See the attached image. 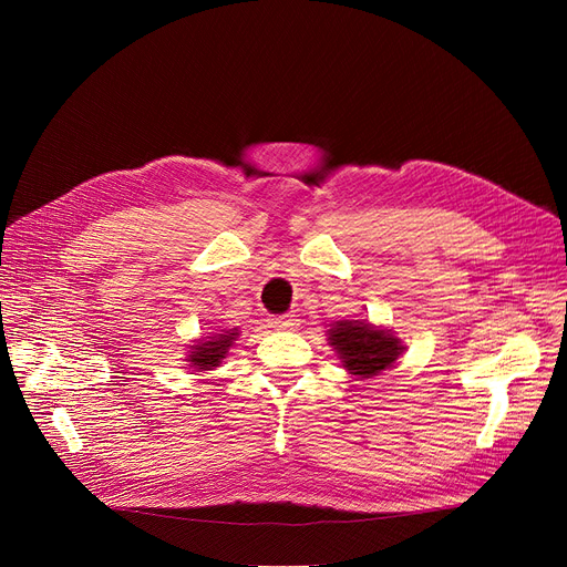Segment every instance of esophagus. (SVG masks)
<instances>
[{
	"mask_svg": "<svg viewBox=\"0 0 567 567\" xmlns=\"http://www.w3.org/2000/svg\"><path fill=\"white\" fill-rule=\"evenodd\" d=\"M268 323H271V329H276V331H293L296 326H299V319H296L293 315H282V317H271L268 319Z\"/></svg>",
	"mask_w": 567,
	"mask_h": 567,
	"instance_id": "34e87169",
	"label": "esophagus"
}]
</instances>
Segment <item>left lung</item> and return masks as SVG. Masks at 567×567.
Instances as JSON below:
<instances>
[{"instance_id": "obj_1", "label": "left lung", "mask_w": 567, "mask_h": 567, "mask_svg": "<svg viewBox=\"0 0 567 567\" xmlns=\"http://www.w3.org/2000/svg\"><path fill=\"white\" fill-rule=\"evenodd\" d=\"M326 336L342 368L359 379H372L383 370H391L404 353V344L393 331L368 319L333 321Z\"/></svg>"}]
</instances>
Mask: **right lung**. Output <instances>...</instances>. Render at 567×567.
<instances>
[{
	"instance_id": "1",
	"label": "right lung",
	"mask_w": 567,
	"mask_h": 567,
	"mask_svg": "<svg viewBox=\"0 0 567 567\" xmlns=\"http://www.w3.org/2000/svg\"><path fill=\"white\" fill-rule=\"evenodd\" d=\"M236 340H238V329H225L220 333H212L206 338H199V340H195V344H190L186 349V363L195 372L216 370V368H220L229 347Z\"/></svg>"
}]
</instances>
